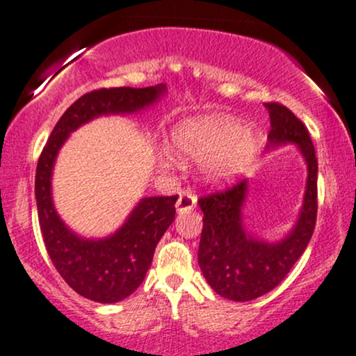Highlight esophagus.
<instances>
[{
    "instance_id": "obj_1",
    "label": "esophagus",
    "mask_w": 356,
    "mask_h": 356,
    "mask_svg": "<svg viewBox=\"0 0 356 356\" xmlns=\"http://www.w3.org/2000/svg\"><path fill=\"white\" fill-rule=\"evenodd\" d=\"M196 204H197V197L193 195V193L184 191L178 197L177 209H178V212H189L191 209H195Z\"/></svg>"
}]
</instances>
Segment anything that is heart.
<instances>
[{
	"label": "heart",
	"instance_id": "obj_1",
	"mask_svg": "<svg viewBox=\"0 0 356 356\" xmlns=\"http://www.w3.org/2000/svg\"><path fill=\"white\" fill-rule=\"evenodd\" d=\"M170 147L183 159L202 160V172L214 183H227L242 175L260 154L255 129L227 116L184 119L170 134Z\"/></svg>",
	"mask_w": 356,
	"mask_h": 356
}]
</instances>
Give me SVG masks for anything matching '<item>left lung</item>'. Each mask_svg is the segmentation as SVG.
<instances>
[{
    "mask_svg": "<svg viewBox=\"0 0 356 356\" xmlns=\"http://www.w3.org/2000/svg\"><path fill=\"white\" fill-rule=\"evenodd\" d=\"M265 108L271 124L268 149L293 142L307 163L306 195L293 230L275 243L245 232L242 206L247 196V179L197 201L204 214L197 263L216 293L238 302L260 298L284 280L306 250L317 218V159L307 127L283 104L265 103Z\"/></svg>",
    "mask_w": 356,
    "mask_h": 356,
    "instance_id": "left-lung-1",
    "label": "left lung"
}]
</instances>
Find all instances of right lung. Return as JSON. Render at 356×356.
<instances>
[{
	"label": "right lung",
	"mask_w": 356,
	"mask_h": 356,
	"mask_svg": "<svg viewBox=\"0 0 356 356\" xmlns=\"http://www.w3.org/2000/svg\"><path fill=\"white\" fill-rule=\"evenodd\" d=\"M165 85L101 88L78 98L55 124L37 161L35 200L45 248L72 289L91 301L111 304L131 296L149 270L156 243L175 219L178 196L144 197L118 232L83 238L63 224L52 201V170L60 147L73 131L104 114H131L154 104Z\"/></svg>",
	"instance_id": "1"
}]
</instances>
